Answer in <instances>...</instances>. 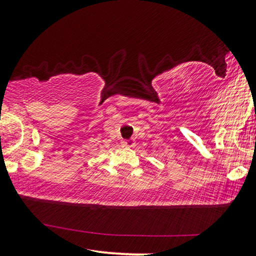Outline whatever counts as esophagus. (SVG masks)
<instances>
[{"label":"esophagus","mask_w":256,"mask_h":256,"mask_svg":"<svg viewBox=\"0 0 256 256\" xmlns=\"http://www.w3.org/2000/svg\"><path fill=\"white\" fill-rule=\"evenodd\" d=\"M122 146H128V147H132L135 146V141L134 140H122L121 141Z\"/></svg>","instance_id":"esophagus-1"}]
</instances>
